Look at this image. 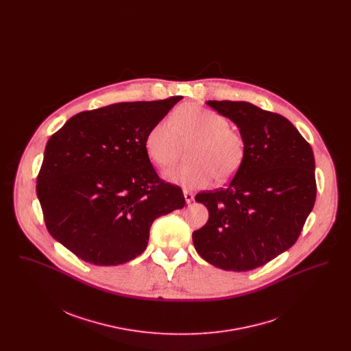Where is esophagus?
<instances>
[{
  "label": "esophagus",
  "instance_id": "obj_1",
  "mask_svg": "<svg viewBox=\"0 0 351 351\" xmlns=\"http://www.w3.org/2000/svg\"><path fill=\"white\" fill-rule=\"evenodd\" d=\"M184 197H185V201H186V204H189V202H192L193 201V193L192 192H189V191H184Z\"/></svg>",
  "mask_w": 351,
  "mask_h": 351
}]
</instances>
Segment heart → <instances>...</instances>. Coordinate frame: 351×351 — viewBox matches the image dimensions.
I'll return each mask as SVG.
<instances>
[{
	"mask_svg": "<svg viewBox=\"0 0 351 351\" xmlns=\"http://www.w3.org/2000/svg\"><path fill=\"white\" fill-rule=\"evenodd\" d=\"M180 141H193L188 151L191 162L171 168L166 179L188 188H202L216 178L228 182L246 158V138L229 125L228 118L200 104H185L171 119L155 122L146 134L145 149L160 167L171 166L180 150Z\"/></svg>",
	"mask_w": 351,
	"mask_h": 351,
	"instance_id": "heart-1",
	"label": "heart"
}]
</instances>
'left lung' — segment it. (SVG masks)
<instances>
[{
	"label": "left lung",
	"instance_id": "1",
	"mask_svg": "<svg viewBox=\"0 0 351 351\" xmlns=\"http://www.w3.org/2000/svg\"><path fill=\"white\" fill-rule=\"evenodd\" d=\"M246 138V158L228 188L196 195L209 210L192 234L208 263L250 271L295 245L316 201L311 145L287 118L246 101H208Z\"/></svg>",
	"mask_w": 351,
	"mask_h": 351
}]
</instances>
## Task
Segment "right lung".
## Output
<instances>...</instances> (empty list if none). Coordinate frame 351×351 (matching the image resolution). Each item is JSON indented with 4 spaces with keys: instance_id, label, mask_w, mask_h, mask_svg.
<instances>
[{
    "instance_id": "add662e5",
    "label": "right lung",
    "mask_w": 351,
    "mask_h": 351,
    "mask_svg": "<svg viewBox=\"0 0 351 351\" xmlns=\"http://www.w3.org/2000/svg\"><path fill=\"white\" fill-rule=\"evenodd\" d=\"M183 99L85 110L52 134L36 178L49 233L88 263L117 266L146 250L155 218L185 205L145 149L151 126Z\"/></svg>"
}]
</instances>
